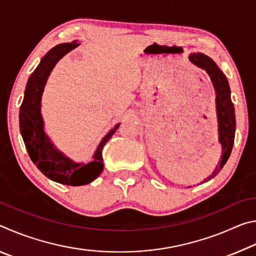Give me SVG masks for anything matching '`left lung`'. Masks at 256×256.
<instances>
[{"instance_id":"obj_1","label":"left lung","mask_w":256,"mask_h":256,"mask_svg":"<svg viewBox=\"0 0 256 256\" xmlns=\"http://www.w3.org/2000/svg\"><path fill=\"white\" fill-rule=\"evenodd\" d=\"M190 60L196 66L206 70L216 90L219 142L222 146V157L219 166H216L212 175L206 180V182H208L219 174V172L222 170L224 164L227 162L229 156H230L236 131L235 108H234V104L230 98V88H229L227 78L214 62V60L202 53H193L190 55Z\"/></svg>"}]
</instances>
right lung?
<instances>
[{
	"instance_id": "obj_1",
	"label": "right lung",
	"mask_w": 256,
	"mask_h": 256,
	"mask_svg": "<svg viewBox=\"0 0 256 256\" xmlns=\"http://www.w3.org/2000/svg\"><path fill=\"white\" fill-rule=\"evenodd\" d=\"M79 44L76 42L60 44L52 48L42 58L40 66L29 76L24 90V102L19 112L20 132L26 149L38 170L50 180L60 184L80 186L96 180L104 170L102 151L104 146L118 128L120 124L112 128L99 144L92 162L78 164L54 148L44 132V120L40 114V100L44 86L55 64Z\"/></svg>"
}]
</instances>
